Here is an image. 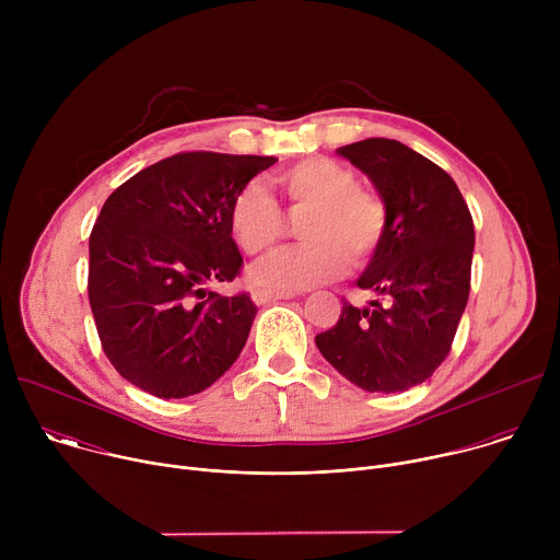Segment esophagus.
Segmentation results:
<instances>
[{
    "label": "esophagus",
    "mask_w": 560,
    "mask_h": 560,
    "mask_svg": "<svg viewBox=\"0 0 560 560\" xmlns=\"http://www.w3.org/2000/svg\"><path fill=\"white\" fill-rule=\"evenodd\" d=\"M294 292H277V290H255L253 292V301L257 305H264V303H270V301H277V299H292Z\"/></svg>",
    "instance_id": "esophagus-1"
}]
</instances>
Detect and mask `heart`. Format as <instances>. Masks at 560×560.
Instances as JSON below:
<instances>
[{"label": "heart", "instance_id": "1", "mask_svg": "<svg viewBox=\"0 0 560 560\" xmlns=\"http://www.w3.org/2000/svg\"><path fill=\"white\" fill-rule=\"evenodd\" d=\"M290 212L299 223L303 244L283 248L250 268L257 288L292 292L339 277L348 255L357 266L368 264L381 248L389 217L385 201L359 186L354 171L328 156H310L279 175ZM236 244L248 255L268 253L283 234L281 208L261 182H248L230 208Z\"/></svg>", "mask_w": 560, "mask_h": 560}]
</instances>
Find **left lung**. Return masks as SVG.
I'll return each mask as SVG.
<instances>
[{"label":"left lung","mask_w":560,"mask_h":560,"mask_svg":"<svg viewBox=\"0 0 560 560\" xmlns=\"http://www.w3.org/2000/svg\"><path fill=\"white\" fill-rule=\"evenodd\" d=\"M337 152L363 171L387 206V234L357 279L378 294L343 303L314 343L368 392H404L434 374L452 350L469 296L474 221L454 179L396 139L372 137Z\"/></svg>","instance_id":"1"}]
</instances>
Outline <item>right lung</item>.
Instances as JSON below:
<instances>
[{
  "mask_svg": "<svg viewBox=\"0 0 560 560\" xmlns=\"http://www.w3.org/2000/svg\"><path fill=\"white\" fill-rule=\"evenodd\" d=\"M275 156L179 152L104 203L91 232L89 299L102 348L132 385L159 398L210 387L242 354L257 305L208 283L244 266L230 208Z\"/></svg>",
  "mask_w": 560,
  "mask_h": 560,
  "instance_id": "obj_1",
  "label": "right lung"
}]
</instances>
